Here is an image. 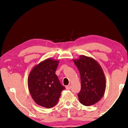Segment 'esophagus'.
<instances>
[{
  "label": "esophagus",
  "instance_id": "1",
  "mask_svg": "<svg viewBox=\"0 0 128 128\" xmlns=\"http://www.w3.org/2000/svg\"><path fill=\"white\" fill-rule=\"evenodd\" d=\"M70 88H71L70 85H68L66 86V88L67 89V90H69V89H70Z\"/></svg>",
  "mask_w": 128,
  "mask_h": 128
}]
</instances>
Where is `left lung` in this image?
Instances as JSON below:
<instances>
[{
  "label": "left lung",
  "mask_w": 128,
  "mask_h": 128,
  "mask_svg": "<svg viewBox=\"0 0 128 128\" xmlns=\"http://www.w3.org/2000/svg\"><path fill=\"white\" fill-rule=\"evenodd\" d=\"M81 79V90L78 94L80 102L86 106H92L102 98L106 88L103 70L99 63L91 57L80 55L73 59Z\"/></svg>",
  "instance_id": "8db88e82"
}]
</instances>
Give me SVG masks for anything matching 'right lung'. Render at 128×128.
Segmentation results:
<instances>
[{"mask_svg":"<svg viewBox=\"0 0 128 128\" xmlns=\"http://www.w3.org/2000/svg\"><path fill=\"white\" fill-rule=\"evenodd\" d=\"M59 60L48 58L32 68L28 78L29 92L35 102L50 108L57 104L65 89L55 74Z\"/></svg>","mask_w":128,"mask_h":128,"instance_id":"right-lung-1","label":"right lung"}]
</instances>
